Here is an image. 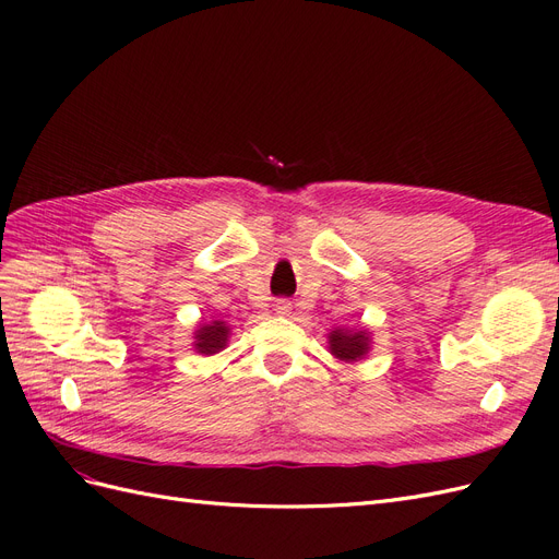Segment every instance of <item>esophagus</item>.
Returning <instances> with one entry per match:
<instances>
[{
    "instance_id": "34e87169",
    "label": "esophagus",
    "mask_w": 559,
    "mask_h": 559,
    "mask_svg": "<svg viewBox=\"0 0 559 559\" xmlns=\"http://www.w3.org/2000/svg\"><path fill=\"white\" fill-rule=\"evenodd\" d=\"M275 310H277V314H289V310H292V300H286V298L275 300Z\"/></svg>"
}]
</instances>
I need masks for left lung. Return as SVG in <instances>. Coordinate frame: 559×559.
<instances>
[{
    "label": "left lung",
    "mask_w": 559,
    "mask_h": 559,
    "mask_svg": "<svg viewBox=\"0 0 559 559\" xmlns=\"http://www.w3.org/2000/svg\"><path fill=\"white\" fill-rule=\"evenodd\" d=\"M331 354L341 361H357L368 352V335L364 331H341L335 329L329 335Z\"/></svg>",
    "instance_id": "obj_1"
}]
</instances>
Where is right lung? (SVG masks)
<instances>
[{"label": "right lung", "instance_id": "obj_1", "mask_svg": "<svg viewBox=\"0 0 559 559\" xmlns=\"http://www.w3.org/2000/svg\"><path fill=\"white\" fill-rule=\"evenodd\" d=\"M228 333L230 329L226 326V321H212V324H205L195 331V349L200 354L222 352L228 343Z\"/></svg>", "mask_w": 559, "mask_h": 559}]
</instances>
